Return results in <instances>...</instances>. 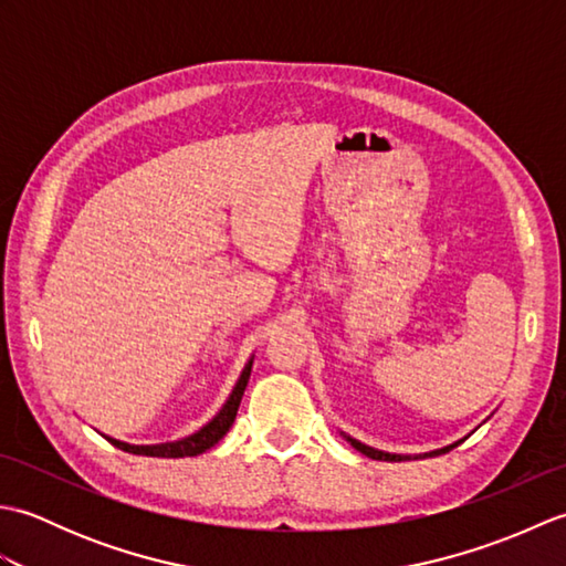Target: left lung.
Segmentation results:
<instances>
[{
    "label": "left lung",
    "mask_w": 566,
    "mask_h": 566,
    "mask_svg": "<svg viewBox=\"0 0 566 566\" xmlns=\"http://www.w3.org/2000/svg\"><path fill=\"white\" fill-rule=\"evenodd\" d=\"M347 442L353 444L355 450H359L363 454H367V457H371V460H381V462H403V460H411V454H391V452H381V450H375V448H369V444H365V442H359V440H355V438H350V436H343ZM462 442V440H460ZM460 442H454V444H448V448H442V450H432V452H426L423 457H436V454H444V452H450L452 448H457V444ZM416 457H420V454H416Z\"/></svg>",
    "instance_id": "8db88e82"
}]
</instances>
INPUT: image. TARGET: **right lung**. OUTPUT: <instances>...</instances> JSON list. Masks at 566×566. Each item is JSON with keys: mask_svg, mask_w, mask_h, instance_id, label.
I'll return each instance as SVG.
<instances>
[{"mask_svg": "<svg viewBox=\"0 0 566 566\" xmlns=\"http://www.w3.org/2000/svg\"><path fill=\"white\" fill-rule=\"evenodd\" d=\"M250 369H252V357L248 359V365L243 367V371H240L235 387H233L231 396L226 399V403L221 406V411L216 413L207 426L199 428L197 432H191V436H187L182 440L160 442V444H130V442H122L116 438H106V436L104 438L109 440L114 448H118V450L130 452V454H146V457H197L201 452H207L209 448H213V444L226 436L228 428L233 426L240 399H243V391L248 387Z\"/></svg>", "mask_w": 566, "mask_h": 566, "instance_id": "right-lung-1", "label": "right lung"}]
</instances>
